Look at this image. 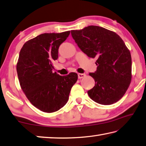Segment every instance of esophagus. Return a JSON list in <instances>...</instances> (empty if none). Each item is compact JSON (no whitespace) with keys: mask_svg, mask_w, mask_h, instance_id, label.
Returning <instances> with one entry per match:
<instances>
[{"mask_svg":"<svg viewBox=\"0 0 146 146\" xmlns=\"http://www.w3.org/2000/svg\"><path fill=\"white\" fill-rule=\"evenodd\" d=\"M86 76V75L85 74H78V78L79 79H81L85 78Z\"/></svg>","mask_w":146,"mask_h":146,"instance_id":"esophagus-1","label":"esophagus"}]
</instances>
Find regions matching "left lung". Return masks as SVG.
Masks as SVG:
<instances>
[{
	"label": "left lung",
	"instance_id": "8db88e82",
	"mask_svg": "<svg viewBox=\"0 0 146 146\" xmlns=\"http://www.w3.org/2000/svg\"><path fill=\"white\" fill-rule=\"evenodd\" d=\"M71 35L84 53L97 58L96 71L89 73L95 80L89 97L104 105L120 100L131 81V56L124 41L115 32L96 25L72 30Z\"/></svg>",
	"mask_w": 146,
	"mask_h": 146
}]
</instances>
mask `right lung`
Wrapping results in <instances>:
<instances>
[{"label":"right lung","instance_id":"1","mask_svg":"<svg viewBox=\"0 0 146 146\" xmlns=\"http://www.w3.org/2000/svg\"><path fill=\"white\" fill-rule=\"evenodd\" d=\"M70 35L43 33L28 40L19 53L17 64L22 90L31 103L40 110L52 113L65 105L78 74L61 76L53 72V61L58 58L60 45Z\"/></svg>","mask_w":146,"mask_h":146}]
</instances>
